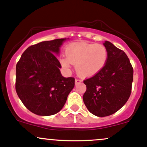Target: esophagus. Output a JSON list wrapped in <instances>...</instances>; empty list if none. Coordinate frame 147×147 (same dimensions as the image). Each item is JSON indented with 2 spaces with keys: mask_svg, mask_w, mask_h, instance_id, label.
Returning <instances> with one entry per match:
<instances>
[{
  "mask_svg": "<svg viewBox=\"0 0 147 147\" xmlns=\"http://www.w3.org/2000/svg\"><path fill=\"white\" fill-rule=\"evenodd\" d=\"M81 83V80H80V79H77L76 78V79L75 80V84L76 85H77L78 83Z\"/></svg>",
  "mask_w": 147,
  "mask_h": 147,
  "instance_id": "obj_1",
  "label": "esophagus"
}]
</instances>
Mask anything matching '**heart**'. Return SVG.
<instances>
[{"mask_svg":"<svg viewBox=\"0 0 147 147\" xmlns=\"http://www.w3.org/2000/svg\"><path fill=\"white\" fill-rule=\"evenodd\" d=\"M108 56V50L102 44L74 42L66 48V58H61L60 63L67 71L70 70L71 64H75L76 73L80 76L88 77L102 70Z\"/></svg>","mask_w":147,"mask_h":147,"instance_id":"b5f03b06","label":"heart"}]
</instances>
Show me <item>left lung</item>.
<instances>
[{
	"mask_svg": "<svg viewBox=\"0 0 147 147\" xmlns=\"http://www.w3.org/2000/svg\"><path fill=\"white\" fill-rule=\"evenodd\" d=\"M108 59L97 74L83 81L86 91L83 102L88 111L99 117L108 116L123 107L130 97L133 69L123 50L105 41Z\"/></svg>",
	"mask_w": 147,
	"mask_h": 147,
	"instance_id": "left-lung-1",
	"label": "left lung"
}]
</instances>
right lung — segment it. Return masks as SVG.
<instances>
[{
    "label": "right lung",
    "instance_id": "right-lung-1",
    "mask_svg": "<svg viewBox=\"0 0 147 147\" xmlns=\"http://www.w3.org/2000/svg\"><path fill=\"white\" fill-rule=\"evenodd\" d=\"M67 38L42 41L26 49L16 65L15 89L24 105L39 116L58 113L75 85L73 77L61 76L55 55Z\"/></svg>",
    "mask_w": 147,
    "mask_h": 147
}]
</instances>
